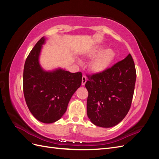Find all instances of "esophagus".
I'll return each mask as SVG.
<instances>
[{
    "label": "esophagus",
    "mask_w": 159,
    "mask_h": 159,
    "mask_svg": "<svg viewBox=\"0 0 159 159\" xmlns=\"http://www.w3.org/2000/svg\"><path fill=\"white\" fill-rule=\"evenodd\" d=\"M88 79L87 78H86L85 75H83L82 76V80H81V85H84L86 83V81H87Z\"/></svg>",
    "instance_id": "esophagus-1"
}]
</instances>
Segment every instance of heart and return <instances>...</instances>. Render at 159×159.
I'll use <instances>...</instances> for the list:
<instances>
[{
    "instance_id": "1",
    "label": "heart",
    "mask_w": 159,
    "mask_h": 159,
    "mask_svg": "<svg viewBox=\"0 0 159 159\" xmlns=\"http://www.w3.org/2000/svg\"><path fill=\"white\" fill-rule=\"evenodd\" d=\"M104 46H99L88 53V57L94 58L91 61L89 68L96 74L102 73L106 70L115 59V53L112 48L104 49Z\"/></svg>"
}]
</instances>
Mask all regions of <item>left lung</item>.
I'll return each instance as SVG.
<instances>
[{
	"label": "left lung",
	"instance_id": "left-lung-1",
	"mask_svg": "<svg viewBox=\"0 0 159 159\" xmlns=\"http://www.w3.org/2000/svg\"><path fill=\"white\" fill-rule=\"evenodd\" d=\"M87 114L99 127L109 128L121 122L131 105L136 70L131 54L103 72L88 75Z\"/></svg>",
	"mask_w": 159,
	"mask_h": 159
}]
</instances>
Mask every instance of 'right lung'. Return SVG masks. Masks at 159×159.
<instances>
[{"label":"right lung","mask_w":159,"mask_h":159,"mask_svg":"<svg viewBox=\"0 0 159 159\" xmlns=\"http://www.w3.org/2000/svg\"><path fill=\"white\" fill-rule=\"evenodd\" d=\"M46 38L38 41L26 60L23 72V91L27 106L37 120L52 123L65 113L71 96L81 84V72L71 73L58 68L46 71L39 63Z\"/></svg>","instance_id":"obj_1"}]
</instances>
